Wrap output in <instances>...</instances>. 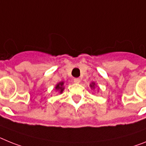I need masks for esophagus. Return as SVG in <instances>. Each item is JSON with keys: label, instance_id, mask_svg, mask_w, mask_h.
<instances>
[{"label": "esophagus", "instance_id": "1", "mask_svg": "<svg viewBox=\"0 0 146 146\" xmlns=\"http://www.w3.org/2000/svg\"><path fill=\"white\" fill-rule=\"evenodd\" d=\"M80 82H81V79L79 78H76L74 79V82L76 84H79L80 83Z\"/></svg>", "mask_w": 146, "mask_h": 146}]
</instances>
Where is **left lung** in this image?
Here are the masks:
<instances>
[{"label": "left lung", "mask_w": 146, "mask_h": 146, "mask_svg": "<svg viewBox=\"0 0 146 146\" xmlns=\"http://www.w3.org/2000/svg\"><path fill=\"white\" fill-rule=\"evenodd\" d=\"M90 88L92 89V90H95L96 87V84L95 82H92V83L90 84Z\"/></svg>", "instance_id": "obj_1"}]
</instances>
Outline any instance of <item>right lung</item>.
I'll use <instances>...</instances> for the list:
<instances>
[{"instance_id":"right-lung-1","label":"right lung","mask_w":146,"mask_h":146,"mask_svg":"<svg viewBox=\"0 0 146 146\" xmlns=\"http://www.w3.org/2000/svg\"><path fill=\"white\" fill-rule=\"evenodd\" d=\"M64 82H60L59 83L56 84V85L55 86V90L57 92H59V93L62 94L64 90Z\"/></svg>"}]
</instances>
